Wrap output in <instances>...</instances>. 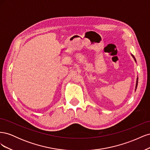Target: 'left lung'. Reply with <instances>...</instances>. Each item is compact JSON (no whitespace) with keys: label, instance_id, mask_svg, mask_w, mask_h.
<instances>
[{"label":"left lung","instance_id":"1","mask_svg":"<svg viewBox=\"0 0 150 150\" xmlns=\"http://www.w3.org/2000/svg\"><path fill=\"white\" fill-rule=\"evenodd\" d=\"M132 56L133 57V58L134 59V60H135V61H136V59H135V58H134V57L132 55ZM138 78H137V84H136V89H137V86H138ZM136 90V89H135Z\"/></svg>","mask_w":150,"mask_h":150}]
</instances>
